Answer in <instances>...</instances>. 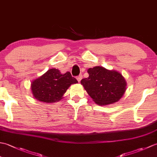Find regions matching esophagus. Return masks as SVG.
<instances>
[{
	"mask_svg": "<svg viewBox=\"0 0 157 157\" xmlns=\"http://www.w3.org/2000/svg\"><path fill=\"white\" fill-rule=\"evenodd\" d=\"M82 78V75H78V76H77V77H76V79H77V80H78V81L79 82L81 81Z\"/></svg>",
	"mask_w": 157,
	"mask_h": 157,
	"instance_id": "obj_1",
	"label": "esophagus"
}]
</instances>
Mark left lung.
<instances>
[{
    "label": "left lung",
    "instance_id": "8db88e82",
    "mask_svg": "<svg viewBox=\"0 0 157 157\" xmlns=\"http://www.w3.org/2000/svg\"><path fill=\"white\" fill-rule=\"evenodd\" d=\"M89 77L81 80L88 94L99 105L117 102L125 91L126 82L121 73L102 67L88 70Z\"/></svg>",
    "mask_w": 157,
    "mask_h": 157
}]
</instances>
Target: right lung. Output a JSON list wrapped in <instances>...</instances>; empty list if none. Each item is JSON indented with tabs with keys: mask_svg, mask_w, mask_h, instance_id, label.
Wrapping results in <instances>:
<instances>
[{
	"mask_svg": "<svg viewBox=\"0 0 157 157\" xmlns=\"http://www.w3.org/2000/svg\"><path fill=\"white\" fill-rule=\"evenodd\" d=\"M76 83L78 81L70 72L62 74L58 69H51L34 80L31 87L36 99L49 103L61 101L69 86Z\"/></svg>",
	"mask_w": 157,
	"mask_h": 157,
	"instance_id": "1",
	"label": "right lung"
}]
</instances>
